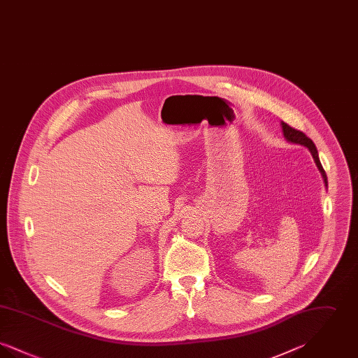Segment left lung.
Wrapping results in <instances>:
<instances>
[{"instance_id": "1", "label": "left lung", "mask_w": 358, "mask_h": 358, "mask_svg": "<svg viewBox=\"0 0 358 358\" xmlns=\"http://www.w3.org/2000/svg\"><path fill=\"white\" fill-rule=\"evenodd\" d=\"M282 130H283V136H285V138H286L289 142H291V143H296V145H302V146H305V148H307V149L310 150V153H311L314 161H315L317 168L320 169L322 177H324V185L327 187V177H326V173H324V168H322V165H321V161H320L318 152H317V148H315L314 142H313L305 133H302V131H299V130L291 127V126H289V124L285 123V122H282Z\"/></svg>"}]
</instances>
